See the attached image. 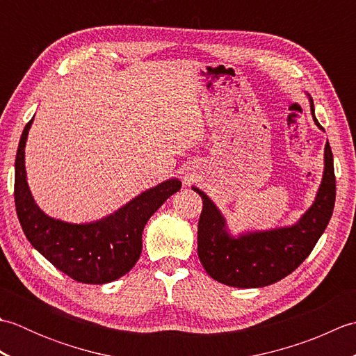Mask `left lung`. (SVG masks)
<instances>
[{"instance_id":"obj_1","label":"left lung","mask_w":356,"mask_h":356,"mask_svg":"<svg viewBox=\"0 0 356 356\" xmlns=\"http://www.w3.org/2000/svg\"><path fill=\"white\" fill-rule=\"evenodd\" d=\"M311 110L315 124L320 125ZM203 209L199 220L197 251L203 268L217 282L232 287H263L287 277L312 252L334 213L337 182L334 154L329 142L324 149V176L318 195L303 218L291 228L255 232L231 238L225 220L207 194L197 188Z\"/></svg>"}]
</instances>
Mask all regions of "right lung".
<instances>
[{
	"label": "right lung",
	"mask_w": 356,
	"mask_h": 356,
	"mask_svg": "<svg viewBox=\"0 0 356 356\" xmlns=\"http://www.w3.org/2000/svg\"><path fill=\"white\" fill-rule=\"evenodd\" d=\"M32 120H29L19 139L13 191L17 214L27 240L74 282L104 284L125 275L139 260L142 232L148 218L182 188V182L166 180L101 222L70 225L55 220L35 205L27 186L24 147Z\"/></svg>",
	"instance_id": "obj_1"
}]
</instances>
